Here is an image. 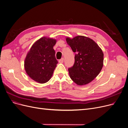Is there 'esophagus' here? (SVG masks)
Instances as JSON below:
<instances>
[{
	"label": "esophagus",
	"mask_w": 128,
	"mask_h": 128,
	"mask_svg": "<svg viewBox=\"0 0 128 128\" xmlns=\"http://www.w3.org/2000/svg\"><path fill=\"white\" fill-rule=\"evenodd\" d=\"M58 62L60 63H63L64 62V58H62L58 60Z\"/></svg>",
	"instance_id": "esophagus-1"
}]
</instances>
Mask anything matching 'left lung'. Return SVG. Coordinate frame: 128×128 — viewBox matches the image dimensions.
<instances>
[{
	"label": "left lung",
	"mask_w": 128,
	"mask_h": 128,
	"mask_svg": "<svg viewBox=\"0 0 128 128\" xmlns=\"http://www.w3.org/2000/svg\"><path fill=\"white\" fill-rule=\"evenodd\" d=\"M75 54V63L68 68L70 78L79 86L88 84L100 72L104 54L97 44L88 37L78 36L66 39Z\"/></svg>",
	"instance_id": "8db88e82"
}]
</instances>
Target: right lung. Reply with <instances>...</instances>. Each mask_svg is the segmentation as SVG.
<instances>
[{"label": "right lung", "instance_id": "add662e5", "mask_svg": "<svg viewBox=\"0 0 128 128\" xmlns=\"http://www.w3.org/2000/svg\"><path fill=\"white\" fill-rule=\"evenodd\" d=\"M56 40L42 37L32 45L26 57L24 67L32 79L44 84L48 82L58 63L53 46Z\"/></svg>", "mask_w": 128, "mask_h": 128}]
</instances>
